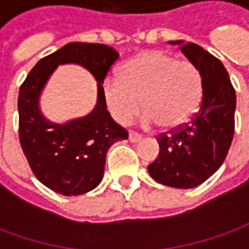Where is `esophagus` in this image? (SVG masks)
Listing matches in <instances>:
<instances>
[{
  "label": "esophagus",
  "instance_id": "esophagus-1",
  "mask_svg": "<svg viewBox=\"0 0 249 249\" xmlns=\"http://www.w3.org/2000/svg\"><path fill=\"white\" fill-rule=\"evenodd\" d=\"M128 139H129L130 142H139L141 140V135L136 133L133 130H129V135H128Z\"/></svg>",
  "mask_w": 249,
  "mask_h": 249
}]
</instances>
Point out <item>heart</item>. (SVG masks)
Returning a JSON list of instances; mask_svg holds the SVG:
<instances>
[{
	"label": "heart",
	"instance_id": "b5f03b06",
	"mask_svg": "<svg viewBox=\"0 0 249 249\" xmlns=\"http://www.w3.org/2000/svg\"><path fill=\"white\" fill-rule=\"evenodd\" d=\"M203 76L197 66L162 51H149L130 58L119 77L103 84L109 113L119 124H129L140 110L144 126L176 129L187 124L198 109Z\"/></svg>",
	"mask_w": 249,
	"mask_h": 249
}]
</instances>
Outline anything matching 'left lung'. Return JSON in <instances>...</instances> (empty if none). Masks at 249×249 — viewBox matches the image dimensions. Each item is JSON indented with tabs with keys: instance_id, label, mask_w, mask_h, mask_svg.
I'll return each instance as SVG.
<instances>
[{
	"instance_id": "1",
	"label": "left lung",
	"mask_w": 249,
	"mask_h": 249,
	"mask_svg": "<svg viewBox=\"0 0 249 249\" xmlns=\"http://www.w3.org/2000/svg\"><path fill=\"white\" fill-rule=\"evenodd\" d=\"M178 44L203 76L200 108L191 121L157 136L159 156L148 165L157 183L188 189L213 175L225 160L235 133L236 94L228 71L219 58L193 42Z\"/></svg>"
}]
</instances>
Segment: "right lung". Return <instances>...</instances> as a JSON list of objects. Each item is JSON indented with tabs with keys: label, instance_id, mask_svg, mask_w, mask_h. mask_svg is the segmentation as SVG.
Returning a JSON list of instances; mask_svg holds the SVG:
<instances>
[{
	"label": "right lung",
	"instance_id": "1",
	"mask_svg": "<svg viewBox=\"0 0 249 249\" xmlns=\"http://www.w3.org/2000/svg\"><path fill=\"white\" fill-rule=\"evenodd\" d=\"M119 58L113 48L103 44L71 42L41 58L25 78L18 93V136L21 148L35 176L45 187L64 196H77L103 180L107 152L128 132L107 110L103 84ZM62 63H77L92 73L98 84V104L85 118L56 124L39 110L46 81Z\"/></svg>",
	"mask_w": 249,
	"mask_h": 249
}]
</instances>
